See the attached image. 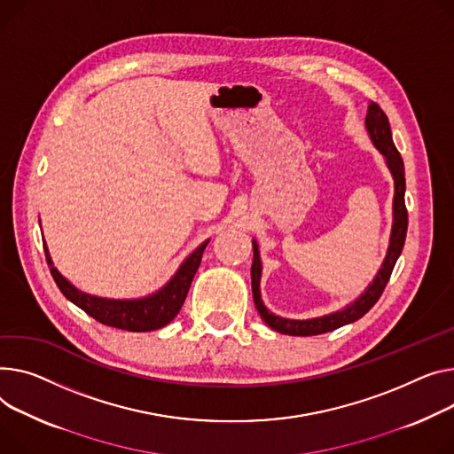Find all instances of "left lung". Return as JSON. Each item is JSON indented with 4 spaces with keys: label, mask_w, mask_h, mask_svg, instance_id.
I'll return each instance as SVG.
<instances>
[{
    "label": "left lung",
    "mask_w": 454,
    "mask_h": 454,
    "mask_svg": "<svg viewBox=\"0 0 454 454\" xmlns=\"http://www.w3.org/2000/svg\"><path fill=\"white\" fill-rule=\"evenodd\" d=\"M365 128L367 133L374 144V147L380 151L385 159V164L392 175V180H395V199H392V228H390V239H388V248L385 254V259L378 270V274L374 276L372 283L361 292L352 303L343 307L341 310L330 312L319 317L312 319H288L276 316L274 312H270L262 299H261V274H262V262L259 255V245L257 240H252L254 247V262H252V292H254V303L255 309L261 316V319L276 332H281V334L288 336H317L325 334V332L336 330L343 325L354 323L359 317H364L380 299L383 294L392 268H395L403 245H405V235H407V207H405V169H403V160L402 155L398 153V149L392 142V133L388 126V118L381 111V107L374 102L369 104L367 109V118H365Z\"/></svg>",
    "instance_id": "1"
}]
</instances>
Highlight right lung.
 I'll return each instance as SVG.
<instances>
[{
  "label": "right lung",
  "mask_w": 454,
  "mask_h": 454,
  "mask_svg": "<svg viewBox=\"0 0 454 454\" xmlns=\"http://www.w3.org/2000/svg\"><path fill=\"white\" fill-rule=\"evenodd\" d=\"M207 243L209 239L204 240L199 248H195L183 261V264L178 266L175 276L162 288L138 299H109V297L90 295L87 292L78 290L69 279H66L62 274H59L51 259V254L45 243H43V248H45V257L51 268V274L58 288L62 290V294L71 301V303H74L85 314H89L90 317H95L97 321L107 326L122 328L128 332H151V330L166 326L169 321L175 319L180 309H183L190 285L195 278V271L200 264V259Z\"/></svg>",
  "instance_id": "right-lung-1"
}]
</instances>
